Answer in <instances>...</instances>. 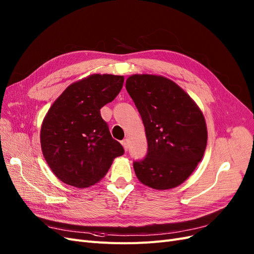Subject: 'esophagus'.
I'll return each mask as SVG.
<instances>
[{
    "instance_id": "34e87169",
    "label": "esophagus",
    "mask_w": 254,
    "mask_h": 254,
    "mask_svg": "<svg viewBox=\"0 0 254 254\" xmlns=\"http://www.w3.org/2000/svg\"><path fill=\"white\" fill-rule=\"evenodd\" d=\"M122 145H123V147H124V149L127 151V150H128V147H129V143H128V140H127V139L123 140V141H122Z\"/></svg>"
}]
</instances>
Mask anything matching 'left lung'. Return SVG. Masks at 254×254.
Listing matches in <instances>:
<instances>
[{
	"mask_svg": "<svg viewBox=\"0 0 254 254\" xmlns=\"http://www.w3.org/2000/svg\"><path fill=\"white\" fill-rule=\"evenodd\" d=\"M126 90L141 114L148 144L146 157L133 162L137 179L156 190L180 186L206 147L202 112L178 84L163 76L132 75Z\"/></svg>",
	"mask_w": 254,
	"mask_h": 254,
	"instance_id": "8db88e82",
	"label": "left lung"
}]
</instances>
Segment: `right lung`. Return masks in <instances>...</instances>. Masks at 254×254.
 <instances>
[{
  "mask_svg": "<svg viewBox=\"0 0 254 254\" xmlns=\"http://www.w3.org/2000/svg\"><path fill=\"white\" fill-rule=\"evenodd\" d=\"M124 76L93 74L68 86L52 105L41 126L43 156L52 172L75 188L104 178L124 153L110 134L101 108L118 96Z\"/></svg>",
  "mask_w": 254,
  "mask_h": 254,
  "instance_id": "right-lung-1",
  "label": "right lung"
}]
</instances>
